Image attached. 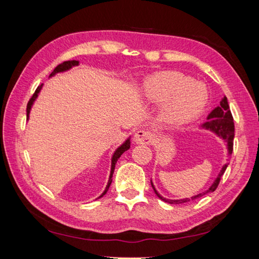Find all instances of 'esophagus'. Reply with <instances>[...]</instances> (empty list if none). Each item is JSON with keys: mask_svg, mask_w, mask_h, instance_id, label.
I'll list each match as a JSON object with an SVG mask.
<instances>
[{"mask_svg": "<svg viewBox=\"0 0 259 259\" xmlns=\"http://www.w3.org/2000/svg\"><path fill=\"white\" fill-rule=\"evenodd\" d=\"M134 141L138 145H150L152 142V134L147 130H138L134 136Z\"/></svg>", "mask_w": 259, "mask_h": 259, "instance_id": "esophagus-1", "label": "esophagus"}]
</instances>
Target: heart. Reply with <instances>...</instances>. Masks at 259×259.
Wrapping results in <instances>:
<instances>
[{
	"label": "heart",
	"instance_id": "b5f03b06",
	"mask_svg": "<svg viewBox=\"0 0 259 259\" xmlns=\"http://www.w3.org/2000/svg\"><path fill=\"white\" fill-rule=\"evenodd\" d=\"M147 100L161 103V118L169 124H183L199 115L208 102V89L178 71H160L147 78L141 87Z\"/></svg>",
	"mask_w": 259,
	"mask_h": 259
}]
</instances>
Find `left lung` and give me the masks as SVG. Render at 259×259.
<instances>
[{"label": "left lung", "instance_id": "left-lung-1", "mask_svg": "<svg viewBox=\"0 0 259 259\" xmlns=\"http://www.w3.org/2000/svg\"><path fill=\"white\" fill-rule=\"evenodd\" d=\"M208 121L205 123L201 124V128L207 129L212 131L213 134H216L218 137H221L222 139H224L225 141L227 142V149H228V156H230L233 153V147H234V137H235V125H234V119H233V114L230 112L229 109V104L227 101V98L224 97L223 100L221 101V106H218L217 108H214L212 111L208 114L207 117ZM227 162L225 166L222 168L221 172L218 174V177L216 178V180L213 181V184L210 186V188L207 189L206 191L201 192V194H198L191 198H185V199H178V200H171V199H166V198L161 197L160 195L158 194V191L156 190L155 186L151 183V186L153 188V191L155 194L160 198L161 200L169 202V203H184V202H188L190 200H195L197 198H200L203 195L209 194V192H212L216 190V188L218 187L219 183H221V178L222 176L224 175L225 170H226Z\"/></svg>", "mask_w": 259, "mask_h": 259}]
</instances>
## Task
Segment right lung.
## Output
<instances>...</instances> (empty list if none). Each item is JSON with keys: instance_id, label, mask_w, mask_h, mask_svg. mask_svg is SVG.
Masks as SVG:
<instances>
[{"instance_id": "right-lung-1", "label": "right lung", "mask_w": 259, "mask_h": 259, "mask_svg": "<svg viewBox=\"0 0 259 259\" xmlns=\"http://www.w3.org/2000/svg\"><path fill=\"white\" fill-rule=\"evenodd\" d=\"M75 65H79V61H75V60H72V61H64L63 63H61V64H59L58 67L53 70V72L50 74V76H53L54 74L56 73H59V72H63V71H67V70H70L71 68L72 67H75ZM42 85L43 84H41V85H38L37 88H36V90H35V92L33 93V96H32V98L30 99V101L27 102V106H26V120L29 119V114H30V110H31V107H32V104H33V102L35 101V99L37 98V95H38V92L41 91V89H42ZM130 148V138L128 139V140H125V142L124 144H122L121 145L117 150L114 151V153H113V156H112V159H111V172H110V177H109V181H108V185H107V187H106V190H104L103 192H102V195L99 197V198H101L102 196H104L107 194V191H108V189H109V187H110V185H111V183H112V175H113V171H114V168H115V163H117V161H118V159L121 157V155H122V153L124 152V151H126Z\"/></svg>"}]
</instances>
